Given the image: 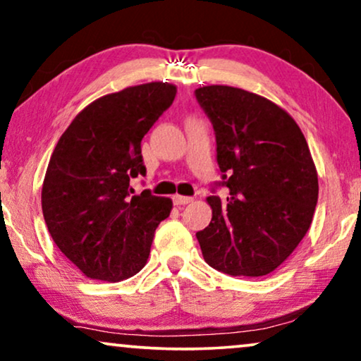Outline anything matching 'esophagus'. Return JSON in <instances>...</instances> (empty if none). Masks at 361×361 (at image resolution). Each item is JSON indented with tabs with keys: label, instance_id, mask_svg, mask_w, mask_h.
Listing matches in <instances>:
<instances>
[{
	"label": "esophagus",
	"instance_id": "esophagus-1",
	"mask_svg": "<svg viewBox=\"0 0 361 361\" xmlns=\"http://www.w3.org/2000/svg\"><path fill=\"white\" fill-rule=\"evenodd\" d=\"M192 200H194L192 197H184V195H174V197H172V202H174V205H177V207L190 204Z\"/></svg>",
	"mask_w": 361,
	"mask_h": 361
}]
</instances>
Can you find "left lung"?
<instances>
[{
  "label": "left lung",
  "instance_id": "8db88e82",
  "mask_svg": "<svg viewBox=\"0 0 361 361\" xmlns=\"http://www.w3.org/2000/svg\"><path fill=\"white\" fill-rule=\"evenodd\" d=\"M215 131L226 199L207 197L210 225L197 231L204 259L230 276H266L307 233L319 180L307 141L283 108L226 85L195 90Z\"/></svg>",
  "mask_w": 361,
  "mask_h": 361
}]
</instances>
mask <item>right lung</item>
<instances>
[{"instance_id":"obj_1","label":"right lung","mask_w":361,"mask_h":361,"mask_svg":"<svg viewBox=\"0 0 361 361\" xmlns=\"http://www.w3.org/2000/svg\"><path fill=\"white\" fill-rule=\"evenodd\" d=\"M177 88L151 82L90 103L63 131L42 185L54 243L87 278L123 281L145 268L154 231L172 200L130 185L146 176L141 141Z\"/></svg>"}]
</instances>
